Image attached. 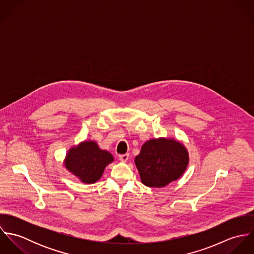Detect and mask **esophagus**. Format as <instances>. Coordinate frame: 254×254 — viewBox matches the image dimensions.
I'll list each match as a JSON object with an SVG mask.
<instances>
[{"label": "esophagus", "mask_w": 254, "mask_h": 254, "mask_svg": "<svg viewBox=\"0 0 254 254\" xmlns=\"http://www.w3.org/2000/svg\"><path fill=\"white\" fill-rule=\"evenodd\" d=\"M118 158H119V160H121V161H123V162H126V161H128V159H129V154H128V153L120 154V155H118Z\"/></svg>", "instance_id": "esophagus-1"}]
</instances>
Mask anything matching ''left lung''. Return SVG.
Here are the masks:
<instances>
[{"instance_id":"left-lung-1","label":"left lung","mask_w":254,"mask_h":254,"mask_svg":"<svg viewBox=\"0 0 254 254\" xmlns=\"http://www.w3.org/2000/svg\"><path fill=\"white\" fill-rule=\"evenodd\" d=\"M189 159V151L181 142L161 137L150 139L142 145L135 164L145 186L163 188L181 177Z\"/></svg>"}]
</instances>
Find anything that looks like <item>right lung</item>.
Masks as SVG:
<instances>
[{"instance_id":"obj_1","label":"right lung","mask_w":254,"mask_h":254,"mask_svg":"<svg viewBox=\"0 0 254 254\" xmlns=\"http://www.w3.org/2000/svg\"><path fill=\"white\" fill-rule=\"evenodd\" d=\"M114 161L112 154L102 149L95 141H83L71 146L64 160V167L81 183L99 181L106 167Z\"/></svg>"}]
</instances>
